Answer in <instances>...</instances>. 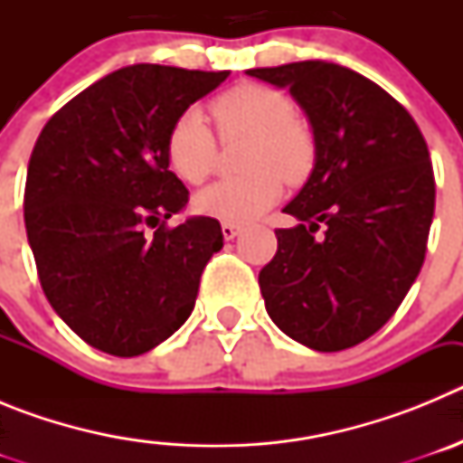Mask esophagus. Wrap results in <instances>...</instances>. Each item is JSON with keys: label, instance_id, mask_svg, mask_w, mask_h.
<instances>
[{"label": "esophagus", "instance_id": "obj_1", "mask_svg": "<svg viewBox=\"0 0 463 463\" xmlns=\"http://www.w3.org/2000/svg\"><path fill=\"white\" fill-rule=\"evenodd\" d=\"M239 232H241V227L239 224H234V222H222V236L227 241H234L236 236H239Z\"/></svg>", "mask_w": 463, "mask_h": 463}]
</instances>
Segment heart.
Here are the masks:
<instances>
[{
  "instance_id": "heart-1",
  "label": "heart",
  "mask_w": 463,
  "mask_h": 463,
  "mask_svg": "<svg viewBox=\"0 0 463 463\" xmlns=\"http://www.w3.org/2000/svg\"><path fill=\"white\" fill-rule=\"evenodd\" d=\"M211 116L222 141L248 137L241 166L243 175L224 178L199 192L194 208L222 222H250L282 194V181L297 185L310 174L315 141L308 127L294 118L288 94L267 85L243 83L211 101ZM166 157L178 178L199 185L213 174L218 141L199 110H185L171 127Z\"/></svg>"
}]
</instances>
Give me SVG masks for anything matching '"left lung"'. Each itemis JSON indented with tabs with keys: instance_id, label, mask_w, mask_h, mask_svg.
I'll return each instance as SVG.
<instances>
[{
	"instance_id": "8db88e82",
	"label": "left lung",
	"mask_w": 463,
	"mask_h": 463,
	"mask_svg": "<svg viewBox=\"0 0 463 463\" xmlns=\"http://www.w3.org/2000/svg\"><path fill=\"white\" fill-rule=\"evenodd\" d=\"M288 88L315 137V166L260 271L267 313L289 338L338 353L390 320L427 255L436 181L427 141L392 94L334 62L250 69Z\"/></svg>"
}]
</instances>
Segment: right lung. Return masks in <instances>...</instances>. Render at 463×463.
Returning <instances> with one entry per match:
<instances>
[{"mask_svg":"<svg viewBox=\"0 0 463 463\" xmlns=\"http://www.w3.org/2000/svg\"><path fill=\"white\" fill-rule=\"evenodd\" d=\"M229 71L132 64L85 88L41 129L24 183V227L43 294L88 345L137 357L194 308L222 248L215 218L166 220L190 199L169 171L178 118Z\"/></svg>","mask_w":463,"mask_h":463,"instance_id":"add662e5","label":"right lung"}]
</instances>
